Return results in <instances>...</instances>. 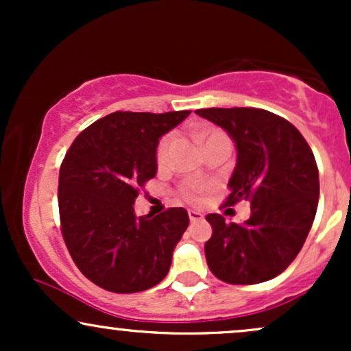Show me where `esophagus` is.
Segmentation results:
<instances>
[{
	"instance_id": "1",
	"label": "esophagus",
	"mask_w": 351,
	"mask_h": 351,
	"mask_svg": "<svg viewBox=\"0 0 351 351\" xmlns=\"http://www.w3.org/2000/svg\"><path fill=\"white\" fill-rule=\"evenodd\" d=\"M188 216H189V219L193 221V223H195V221H201V219H203V217H204L203 215H201L199 211H195V209H189Z\"/></svg>"
}]
</instances>
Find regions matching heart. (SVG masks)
Here are the masks:
<instances>
[{
  "mask_svg": "<svg viewBox=\"0 0 351 351\" xmlns=\"http://www.w3.org/2000/svg\"><path fill=\"white\" fill-rule=\"evenodd\" d=\"M216 140H228V136L224 135L221 130H209L203 136H201V142H203L204 147H206L208 143L216 142ZM173 145H175V135L173 134L165 135L162 138V142H160V145H158V148H156V162H158L160 165L165 163L168 160ZM203 189H204V186L199 183H186L183 188H181V196H183L184 199L193 201V199L198 198Z\"/></svg>",
  "mask_w": 351,
  "mask_h": 351,
  "instance_id": "obj_1",
  "label": "heart"
}]
</instances>
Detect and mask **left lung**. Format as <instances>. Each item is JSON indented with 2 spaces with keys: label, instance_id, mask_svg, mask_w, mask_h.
Wrapping results in <instances>:
<instances>
[{
  "label": "left lung",
  "instance_id": "left-lung-1",
  "mask_svg": "<svg viewBox=\"0 0 351 351\" xmlns=\"http://www.w3.org/2000/svg\"><path fill=\"white\" fill-rule=\"evenodd\" d=\"M196 114L236 143L228 206L251 201V217L226 223L208 215L204 244L211 272L228 284H259L279 276L300 252L318 206L320 181L308 143L291 122L263 108H199Z\"/></svg>",
  "mask_w": 351,
  "mask_h": 351
}]
</instances>
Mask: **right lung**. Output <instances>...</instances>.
Listing matches in <instances>:
<instances>
[{"label":"right lung","mask_w":351,"mask_h":351,"mask_svg":"<svg viewBox=\"0 0 351 351\" xmlns=\"http://www.w3.org/2000/svg\"><path fill=\"white\" fill-rule=\"evenodd\" d=\"M189 110L114 112L80 132L59 171L60 231L79 271L134 293L160 284L189 224L184 208L135 216L138 188L156 175V147Z\"/></svg>","instance_id":"1"}]
</instances>
